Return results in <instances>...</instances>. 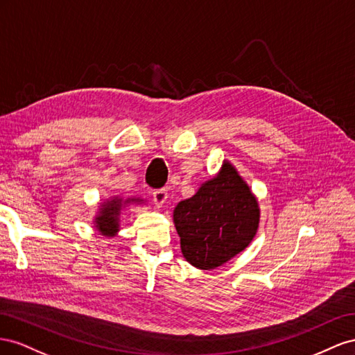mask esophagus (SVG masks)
<instances>
[{"mask_svg":"<svg viewBox=\"0 0 355 355\" xmlns=\"http://www.w3.org/2000/svg\"><path fill=\"white\" fill-rule=\"evenodd\" d=\"M168 199V191L165 189H159L153 191V200L157 207H162Z\"/></svg>","mask_w":355,"mask_h":355,"instance_id":"obj_1","label":"esophagus"}]
</instances>
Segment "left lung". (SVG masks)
Instances as JSON below:
<instances>
[{"label": "left lung", "mask_w": 355, "mask_h": 355, "mask_svg": "<svg viewBox=\"0 0 355 355\" xmlns=\"http://www.w3.org/2000/svg\"><path fill=\"white\" fill-rule=\"evenodd\" d=\"M260 208L236 168L225 160L216 177L174 209L181 252L191 266L216 269L244 251L256 236Z\"/></svg>", "instance_id": "8db88e82"}]
</instances>
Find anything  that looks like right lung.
<instances>
[{
	"label": "right lung",
	"mask_w": 355,
	"mask_h": 355,
	"mask_svg": "<svg viewBox=\"0 0 355 355\" xmlns=\"http://www.w3.org/2000/svg\"><path fill=\"white\" fill-rule=\"evenodd\" d=\"M128 204H143V199L129 198L123 200L119 196H114L107 199L104 204H101L94 221V225L101 235L108 238L117 235V232L120 230V211Z\"/></svg>",
	"instance_id": "obj_1"
}]
</instances>
